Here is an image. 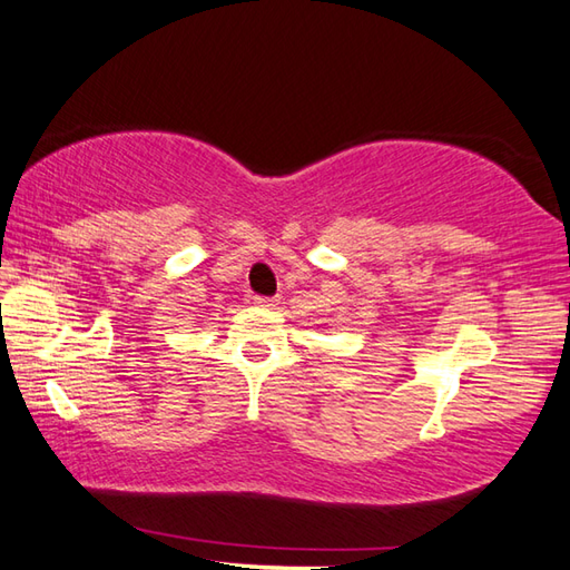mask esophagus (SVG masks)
Here are the masks:
<instances>
[{"label":"esophagus","mask_w":570,"mask_h":570,"mask_svg":"<svg viewBox=\"0 0 570 570\" xmlns=\"http://www.w3.org/2000/svg\"><path fill=\"white\" fill-rule=\"evenodd\" d=\"M256 305H258V307H268V309H273V307L281 305V302H277L275 297H256Z\"/></svg>","instance_id":"obj_1"}]
</instances>
